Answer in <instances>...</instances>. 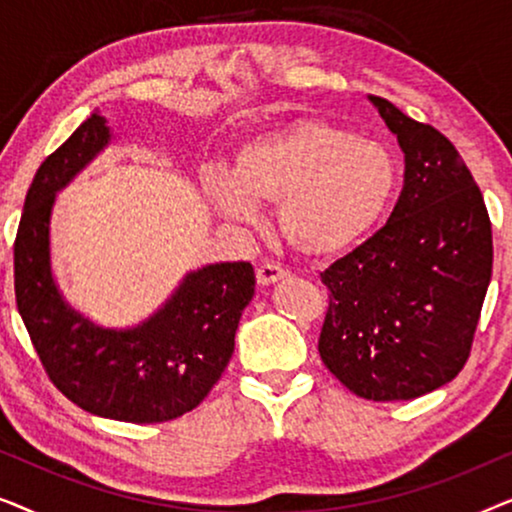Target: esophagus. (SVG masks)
Returning a JSON list of instances; mask_svg holds the SVG:
<instances>
[{
  "label": "esophagus",
  "mask_w": 512,
  "mask_h": 512,
  "mask_svg": "<svg viewBox=\"0 0 512 512\" xmlns=\"http://www.w3.org/2000/svg\"><path fill=\"white\" fill-rule=\"evenodd\" d=\"M286 275H289V272H286L282 265H277V263H261L256 270V279L261 286L275 284V282H279V279H284Z\"/></svg>",
  "instance_id": "1"
}]
</instances>
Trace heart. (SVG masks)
<instances>
[{
    "label": "heart",
    "mask_w": 512,
    "mask_h": 512,
    "mask_svg": "<svg viewBox=\"0 0 512 512\" xmlns=\"http://www.w3.org/2000/svg\"><path fill=\"white\" fill-rule=\"evenodd\" d=\"M396 160L382 144L300 118L242 144L233 172L202 174L207 205L237 226H256L258 202L277 205L279 233L305 256L361 244L396 193Z\"/></svg>",
    "instance_id": "heart-1"
}]
</instances>
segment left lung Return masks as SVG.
<instances>
[{
    "label": "left lung",
    "mask_w": 512,
    "mask_h": 512,
    "mask_svg": "<svg viewBox=\"0 0 512 512\" xmlns=\"http://www.w3.org/2000/svg\"><path fill=\"white\" fill-rule=\"evenodd\" d=\"M405 153L389 221L321 272L324 366L368 401H410L466 366L492 279V223L450 139L370 97Z\"/></svg>",
    "instance_id": "8db88e82"
}]
</instances>
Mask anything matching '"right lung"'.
Segmentation results:
<instances>
[{"mask_svg": "<svg viewBox=\"0 0 512 512\" xmlns=\"http://www.w3.org/2000/svg\"><path fill=\"white\" fill-rule=\"evenodd\" d=\"M109 128L90 114L34 174L13 242V289L48 380L90 415L160 424L191 412L235 352L242 310L254 296L251 263H216L186 275L142 326H93L62 300L51 275L48 221L55 193L104 146Z\"/></svg>", "mask_w": 512, "mask_h": 512, "instance_id": "add662e5", "label": "right lung"}]
</instances>
